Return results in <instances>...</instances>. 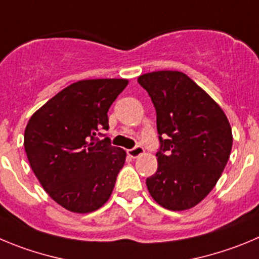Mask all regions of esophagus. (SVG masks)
<instances>
[{"label":"esophagus","mask_w":259,"mask_h":259,"mask_svg":"<svg viewBox=\"0 0 259 259\" xmlns=\"http://www.w3.org/2000/svg\"><path fill=\"white\" fill-rule=\"evenodd\" d=\"M142 153H144V148H142V146H140V145H137V146H135V148L127 150V154L131 156V158H137V156L141 155Z\"/></svg>","instance_id":"1"}]
</instances>
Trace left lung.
I'll return each mask as SVG.
<instances>
[{
    "label": "left lung",
    "instance_id": "8db88e82",
    "mask_svg": "<svg viewBox=\"0 0 259 259\" xmlns=\"http://www.w3.org/2000/svg\"><path fill=\"white\" fill-rule=\"evenodd\" d=\"M137 82L154 104L160 142L158 169L146 179L149 193L165 209H190L212 191L226 167L231 125L218 104L184 73H146Z\"/></svg>",
    "mask_w": 259,
    "mask_h": 259
}]
</instances>
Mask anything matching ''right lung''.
I'll return each instance as SVG.
<instances>
[{"label":"right lung","mask_w":259,"mask_h":259,"mask_svg":"<svg viewBox=\"0 0 259 259\" xmlns=\"http://www.w3.org/2000/svg\"><path fill=\"white\" fill-rule=\"evenodd\" d=\"M127 79L75 82L38 109L28 122L24 148L35 177L65 209L89 213L110 198L125 151L109 137L108 111Z\"/></svg>","instance_id":"right-lung-1"}]
</instances>
